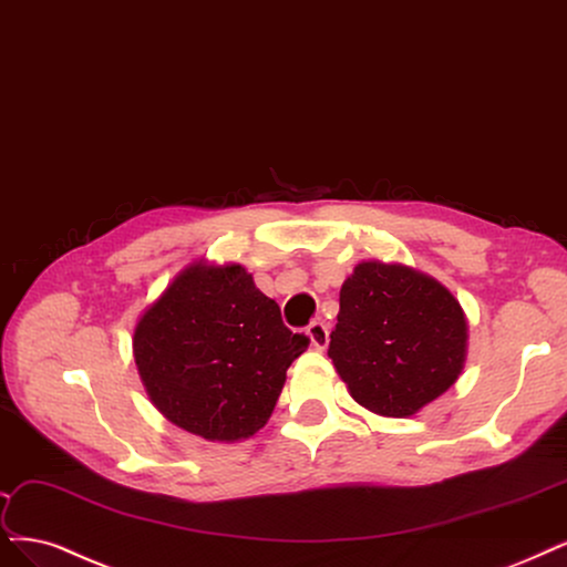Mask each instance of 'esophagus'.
Returning <instances> with one entry per match:
<instances>
[{"label":"esophagus","instance_id":"34e87169","mask_svg":"<svg viewBox=\"0 0 567 567\" xmlns=\"http://www.w3.org/2000/svg\"><path fill=\"white\" fill-rule=\"evenodd\" d=\"M307 336H309L311 344H315L317 349H326L328 342H330V338H328L330 330H328V326L323 321H311L307 326Z\"/></svg>","mask_w":567,"mask_h":567}]
</instances>
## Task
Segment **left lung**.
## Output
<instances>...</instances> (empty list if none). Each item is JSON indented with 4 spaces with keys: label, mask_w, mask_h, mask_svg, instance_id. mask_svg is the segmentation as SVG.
Here are the masks:
<instances>
[{
    "label": "left lung",
    "mask_w": 567,
    "mask_h": 567,
    "mask_svg": "<svg viewBox=\"0 0 567 567\" xmlns=\"http://www.w3.org/2000/svg\"><path fill=\"white\" fill-rule=\"evenodd\" d=\"M328 357L361 405L408 417L460 378L464 311L451 290L415 269L361 262L342 284Z\"/></svg>",
    "instance_id": "left-lung-1"
}]
</instances>
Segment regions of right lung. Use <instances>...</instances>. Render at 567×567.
Listing matches in <instances>:
<instances>
[{
  "label": "right lung",
  "instance_id": "right-lung-1",
  "mask_svg": "<svg viewBox=\"0 0 567 567\" xmlns=\"http://www.w3.org/2000/svg\"><path fill=\"white\" fill-rule=\"evenodd\" d=\"M309 338L241 265H192L135 326L133 354L152 403L187 432L239 441L262 429Z\"/></svg>",
  "mask_w": 567,
  "mask_h": 567
}]
</instances>
